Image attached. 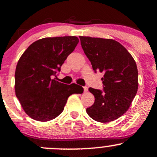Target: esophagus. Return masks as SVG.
Wrapping results in <instances>:
<instances>
[{
  "label": "esophagus",
  "mask_w": 157,
  "mask_h": 157,
  "mask_svg": "<svg viewBox=\"0 0 157 157\" xmlns=\"http://www.w3.org/2000/svg\"><path fill=\"white\" fill-rule=\"evenodd\" d=\"M83 89H84V92H87L88 91V87H86V86H84L83 87Z\"/></svg>",
  "instance_id": "esophagus-1"
}]
</instances>
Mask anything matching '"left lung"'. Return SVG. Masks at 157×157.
Listing matches in <instances>:
<instances>
[{
  "label": "left lung",
  "mask_w": 157,
  "mask_h": 157,
  "mask_svg": "<svg viewBox=\"0 0 157 157\" xmlns=\"http://www.w3.org/2000/svg\"><path fill=\"white\" fill-rule=\"evenodd\" d=\"M84 53L94 71L103 72V92L89 88L94 102L86 112L95 121L109 122L123 115L138 89V70L128 50L112 39L80 36Z\"/></svg>",
  "instance_id": "obj_1"
}]
</instances>
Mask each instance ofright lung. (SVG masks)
<instances>
[{"label": "right lung", "mask_w": 157, "mask_h": 157, "mask_svg": "<svg viewBox=\"0 0 157 157\" xmlns=\"http://www.w3.org/2000/svg\"><path fill=\"white\" fill-rule=\"evenodd\" d=\"M78 42L75 36L45 37L32 44L20 57L15 74V94L33 120H53L63 112L70 95L83 92L82 86L54 78Z\"/></svg>", "instance_id": "right-lung-1"}]
</instances>
